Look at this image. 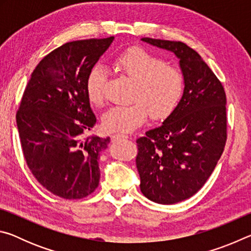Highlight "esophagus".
I'll return each mask as SVG.
<instances>
[{"label":"esophagus","instance_id":"esophagus-1","mask_svg":"<svg viewBox=\"0 0 251 251\" xmlns=\"http://www.w3.org/2000/svg\"><path fill=\"white\" fill-rule=\"evenodd\" d=\"M128 138V136L126 135H122V134H115L112 136V141L113 142H117V141H121V139H127Z\"/></svg>","mask_w":251,"mask_h":251}]
</instances>
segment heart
Returning <instances> with one entry per match:
<instances>
[{
    "instance_id": "heart-1",
    "label": "heart",
    "mask_w": 251,
    "mask_h": 251,
    "mask_svg": "<svg viewBox=\"0 0 251 251\" xmlns=\"http://www.w3.org/2000/svg\"><path fill=\"white\" fill-rule=\"evenodd\" d=\"M114 65L135 82L134 103L106 112L103 116L106 130L130 133L146 121L148 113L152 120H163L176 108L184 92V76L179 70L164 65L159 57L139 48L121 53ZM105 80V70L100 66H95L88 74L86 92L92 104L103 105Z\"/></svg>"
}]
</instances>
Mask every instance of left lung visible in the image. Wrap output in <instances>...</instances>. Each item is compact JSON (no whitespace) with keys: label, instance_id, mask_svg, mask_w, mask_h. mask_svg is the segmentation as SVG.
<instances>
[{"label":"left lung","instance_id":"obj_1","mask_svg":"<svg viewBox=\"0 0 251 251\" xmlns=\"http://www.w3.org/2000/svg\"><path fill=\"white\" fill-rule=\"evenodd\" d=\"M179 59L184 92L159 127L138 138L136 166L150 201L173 205L192 197L211 175L227 139L226 94L196 50L182 42L143 37Z\"/></svg>","mask_w":251,"mask_h":251}]
</instances>
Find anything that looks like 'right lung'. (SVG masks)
<instances>
[{
	"label": "right lung",
	"instance_id": "right-lung-1",
	"mask_svg": "<svg viewBox=\"0 0 251 251\" xmlns=\"http://www.w3.org/2000/svg\"><path fill=\"white\" fill-rule=\"evenodd\" d=\"M113 41H75L54 50L33 71L21 100L16 125L24 158L37 181L58 197L80 199L99 186L100 155L110 138H84L96 124L86 82Z\"/></svg>",
	"mask_w": 251,
	"mask_h": 251
}]
</instances>
